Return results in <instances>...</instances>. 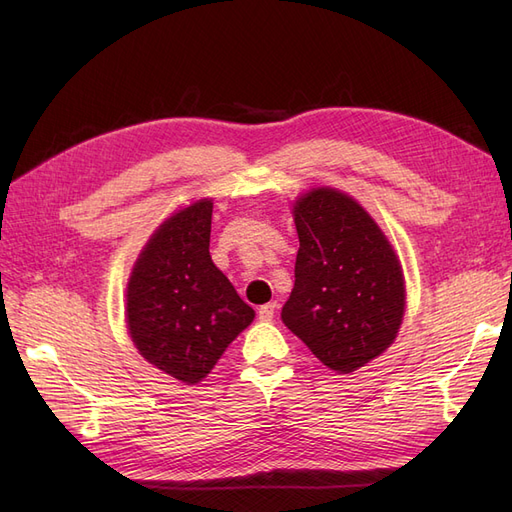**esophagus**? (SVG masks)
<instances>
[{
  "instance_id": "1",
  "label": "esophagus",
  "mask_w": 512,
  "mask_h": 512,
  "mask_svg": "<svg viewBox=\"0 0 512 512\" xmlns=\"http://www.w3.org/2000/svg\"><path fill=\"white\" fill-rule=\"evenodd\" d=\"M275 307H277V303H267V305H262V307L258 309V318H260V320H265V322L273 320V316H275Z\"/></svg>"
}]
</instances>
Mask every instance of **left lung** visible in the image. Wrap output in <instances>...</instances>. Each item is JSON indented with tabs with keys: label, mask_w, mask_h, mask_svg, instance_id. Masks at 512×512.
I'll return each mask as SVG.
<instances>
[{
	"label": "left lung",
	"mask_w": 512,
	"mask_h": 512,
	"mask_svg": "<svg viewBox=\"0 0 512 512\" xmlns=\"http://www.w3.org/2000/svg\"><path fill=\"white\" fill-rule=\"evenodd\" d=\"M294 224L299 254L282 320L316 359L350 374L393 344L406 305L401 265L369 213L337 190L297 200Z\"/></svg>",
	"instance_id": "8db88e82"
}]
</instances>
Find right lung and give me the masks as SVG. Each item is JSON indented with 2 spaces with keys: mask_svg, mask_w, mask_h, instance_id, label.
<instances>
[{
  "mask_svg": "<svg viewBox=\"0 0 512 512\" xmlns=\"http://www.w3.org/2000/svg\"><path fill=\"white\" fill-rule=\"evenodd\" d=\"M211 200L168 218L138 256L128 284V329L145 359L196 384L254 320L209 254Z\"/></svg>",
  "mask_w": 512,
  "mask_h": 512,
  "instance_id": "add662e5",
  "label": "right lung"
}]
</instances>
